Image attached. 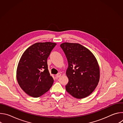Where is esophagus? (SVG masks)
<instances>
[{
    "label": "esophagus",
    "instance_id": "esophagus-1",
    "mask_svg": "<svg viewBox=\"0 0 123 123\" xmlns=\"http://www.w3.org/2000/svg\"><path fill=\"white\" fill-rule=\"evenodd\" d=\"M61 74H60V73H58L57 74H56V77H61Z\"/></svg>",
    "mask_w": 123,
    "mask_h": 123
}]
</instances>
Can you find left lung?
<instances>
[{
	"label": "left lung",
	"instance_id": "1",
	"mask_svg": "<svg viewBox=\"0 0 123 123\" xmlns=\"http://www.w3.org/2000/svg\"><path fill=\"white\" fill-rule=\"evenodd\" d=\"M60 47L68 65L66 91L77 99L88 96L95 89L100 79V68L96 57L88 49L78 43L65 42Z\"/></svg>",
	"mask_w": 123,
	"mask_h": 123
}]
</instances>
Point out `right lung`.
<instances>
[{
    "mask_svg": "<svg viewBox=\"0 0 123 123\" xmlns=\"http://www.w3.org/2000/svg\"><path fill=\"white\" fill-rule=\"evenodd\" d=\"M56 43L37 42L27 48L17 65L16 79L28 95L39 97L51 87L54 79L49 72L47 58Z\"/></svg>",
    "mask_w": 123,
    "mask_h": 123,
    "instance_id": "add662e5",
    "label": "right lung"
}]
</instances>
